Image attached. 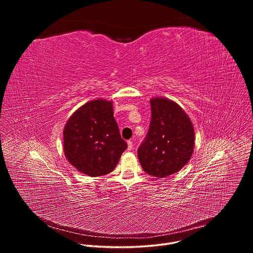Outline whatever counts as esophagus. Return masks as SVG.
I'll use <instances>...</instances> for the list:
<instances>
[{
  "label": "esophagus",
  "instance_id": "obj_1",
  "mask_svg": "<svg viewBox=\"0 0 253 253\" xmlns=\"http://www.w3.org/2000/svg\"><path fill=\"white\" fill-rule=\"evenodd\" d=\"M127 145H128V150H132V149H133V147H134V145H133V142H132L131 140H129V141L127 142Z\"/></svg>",
  "mask_w": 253,
  "mask_h": 253
}]
</instances>
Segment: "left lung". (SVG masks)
<instances>
[{
	"mask_svg": "<svg viewBox=\"0 0 253 253\" xmlns=\"http://www.w3.org/2000/svg\"><path fill=\"white\" fill-rule=\"evenodd\" d=\"M151 122L138 148L139 162L147 174L164 178L181 170L194 149V128L188 115L172 100H150Z\"/></svg>",
	"mask_w": 253,
	"mask_h": 253,
	"instance_id": "obj_1",
	"label": "left lung"
}]
</instances>
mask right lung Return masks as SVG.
Returning a JSON list of instances; mask_svg holds the SVG:
<instances>
[{"instance_id":"1","label":"right lung","mask_w":253,"mask_h":253,"mask_svg":"<svg viewBox=\"0 0 253 253\" xmlns=\"http://www.w3.org/2000/svg\"><path fill=\"white\" fill-rule=\"evenodd\" d=\"M64 153L78 171L97 177L114 170L127 143L113 115V102L97 99L76 110L64 128Z\"/></svg>"}]
</instances>
